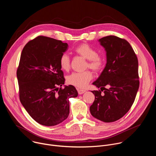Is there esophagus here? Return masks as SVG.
<instances>
[{"label":"esophagus","mask_w":156,"mask_h":156,"mask_svg":"<svg viewBox=\"0 0 156 156\" xmlns=\"http://www.w3.org/2000/svg\"><path fill=\"white\" fill-rule=\"evenodd\" d=\"M86 91L85 90H79V89H78V93L79 94H83L84 93H85Z\"/></svg>","instance_id":"1"}]
</instances>
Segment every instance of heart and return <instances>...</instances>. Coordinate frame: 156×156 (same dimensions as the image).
Instances as JSON below:
<instances>
[{"label": "heart", "instance_id": "b5f03b06", "mask_svg": "<svg viewBox=\"0 0 156 156\" xmlns=\"http://www.w3.org/2000/svg\"><path fill=\"white\" fill-rule=\"evenodd\" d=\"M75 52L87 60V66L94 72L100 71L104 66V58L98 54L97 51L87 44H82L75 49ZM60 65L62 70H68L70 66V58L68 54H63L60 58ZM93 78L92 73L89 72L73 73L67 78V82L79 88H84Z\"/></svg>", "mask_w": 156, "mask_h": 156}]
</instances>
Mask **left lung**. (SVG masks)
<instances>
[{"mask_svg": "<svg viewBox=\"0 0 156 156\" xmlns=\"http://www.w3.org/2000/svg\"><path fill=\"white\" fill-rule=\"evenodd\" d=\"M98 41L106 52L107 63L93 83L101 91H91L95 99L90 106V112L101 121L113 122L123 117L135 101L140 86L138 61L125 39L108 36Z\"/></svg>", "mask_w": 156, "mask_h": 156, "instance_id": "1", "label": "left lung"}]
</instances>
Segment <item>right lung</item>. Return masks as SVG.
Wrapping results in <instances>:
<instances>
[{"instance_id":"1","label":"right lung","mask_w":156,"mask_h":156,"mask_svg":"<svg viewBox=\"0 0 156 156\" xmlns=\"http://www.w3.org/2000/svg\"><path fill=\"white\" fill-rule=\"evenodd\" d=\"M68 47L62 41L40 36L29 41L21 52L16 72L20 100L42 125H57L67 119L69 99L78 96L73 86L61 87L65 80L60 58Z\"/></svg>"}]
</instances>
